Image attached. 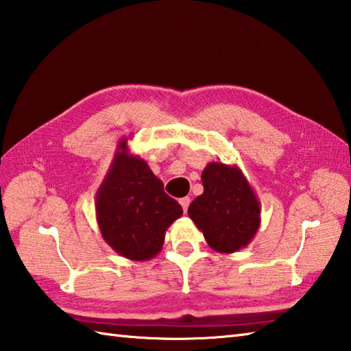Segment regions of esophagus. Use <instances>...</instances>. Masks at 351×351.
<instances>
[{
    "instance_id": "1",
    "label": "esophagus",
    "mask_w": 351,
    "mask_h": 351,
    "mask_svg": "<svg viewBox=\"0 0 351 351\" xmlns=\"http://www.w3.org/2000/svg\"><path fill=\"white\" fill-rule=\"evenodd\" d=\"M180 204H182V207H183V210L186 212V210H188V207H189V204H191V198H189V197H184V198H180Z\"/></svg>"
}]
</instances>
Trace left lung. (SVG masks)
I'll return each mask as SVG.
<instances>
[{
	"label": "left lung",
	"mask_w": 351,
	"mask_h": 351,
	"mask_svg": "<svg viewBox=\"0 0 351 351\" xmlns=\"http://www.w3.org/2000/svg\"><path fill=\"white\" fill-rule=\"evenodd\" d=\"M204 192L191 203L189 218L212 250L230 254L254 239L261 203L238 165L209 162L202 173Z\"/></svg>",
	"instance_id": "8db88e82"
}]
</instances>
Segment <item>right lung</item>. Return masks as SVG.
Wrapping results in <instances>:
<instances>
[{
    "instance_id": "add662e5",
    "label": "right lung",
    "mask_w": 351,
    "mask_h": 351,
    "mask_svg": "<svg viewBox=\"0 0 351 351\" xmlns=\"http://www.w3.org/2000/svg\"><path fill=\"white\" fill-rule=\"evenodd\" d=\"M130 134L121 138L95 195V215L103 239L134 262L160 253L168 227L183 215L182 206L163 192L148 163L130 152Z\"/></svg>"
}]
</instances>
